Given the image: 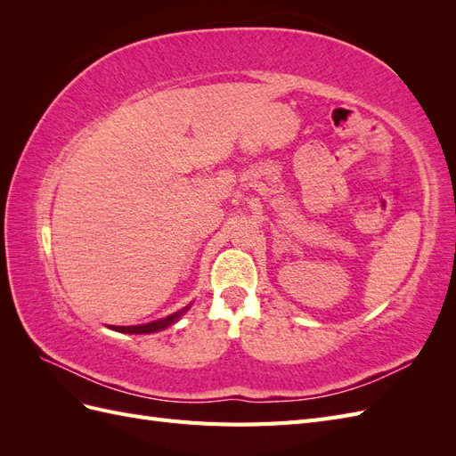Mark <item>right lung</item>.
<instances>
[{
	"instance_id": "1",
	"label": "right lung",
	"mask_w": 456,
	"mask_h": 456,
	"mask_svg": "<svg viewBox=\"0 0 456 456\" xmlns=\"http://www.w3.org/2000/svg\"><path fill=\"white\" fill-rule=\"evenodd\" d=\"M191 305L184 306L183 310H178L167 317H163V320H158V322H151V323H144V325H129V327H118V325H110V329L118 330V333H129V335H144V333H158V330L165 329L173 325L175 322L181 320V315H184L188 312Z\"/></svg>"
}]
</instances>
